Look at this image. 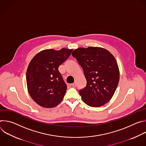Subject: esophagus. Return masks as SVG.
<instances>
[{"label": "esophagus", "mask_w": 146, "mask_h": 146, "mask_svg": "<svg viewBox=\"0 0 146 146\" xmlns=\"http://www.w3.org/2000/svg\"><path fill=\"white\" fill-rule=\"evenodd\" d=\"M71 86L73 87H75L76 86V84L74 82V83H73V84H71Z\"/></svg>", "instance_id": "1"}]
</instances>
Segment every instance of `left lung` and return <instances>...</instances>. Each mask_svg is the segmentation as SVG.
Wrapping results in <instances>:
<instances>
[{
	"instance_id": "left-lung-1",
	"label": "left lung",
	"mask_w": 146,
	"mask_h": 146,
	"mask_svg": "<svg viewBox=\"0 0 146 146\" xmlns=\"http://www.w3.org/2000/svg\"><path fill=\"white\" fill-rule=\"evenodd\" d=\"M84 72L86 87L79 91L87 105L98 108L113 97L119 80L117 60L108 50L102 47H80L72 52Z\"/></svg>"
}]
</instances>
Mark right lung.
Wrapping results in <instances>:
<instances>
[{
	"instance_id": "add662e5",
	"label": "right lung",
	"mask_w": 146,
	"mask_h": 146,
	"mask_svg": "<svg viewBox=\"0 0 146 146\" xmlns=\"http://www.w3.org/2000/svg\"><path fill=\"white\" fill-rule=\"evenodd\" d=\"M73 49H46L31 60L27 71V84L32 99L45 108L56 106L67 90L58 68L69 57Z\"/></svg>"
}]
</instances>
